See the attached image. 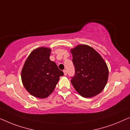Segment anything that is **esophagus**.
I'll list each match as a JSON object with an SVG mask.
<instances>
[{
  "label": "esophagus",
  "instance_id": "esophagus-1",
  "mask_svg": "<svg viewBox=\"0 0 130 130\" xmlns=\"http://www.w3.org/2000/svg\"><path fill=\"white\" fill-rule=\"evenodd\" d=\"M63 73H64L65 75H67V70H65V69H64V70H63Z\"/></svg>",
  "mask_w": 130,
  "mask_h": 130
}]
</instances>
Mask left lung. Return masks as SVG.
Wrapping results in <instances>:
<instances>
[{
	"mask_svg": "<svg viewBox=\"0 0 130 130\" xmlns=\"http://www.w3.org/2000/svg\"><path fill=\"white\" fill-rule=\"evenodd\" d=\"M75 75L71 83L81 96L90 98L100 94L105 87L108 69L101 56L89 46L79 45L71 49Z\"/></svg>",
	"mask_w": 130,
	"mask_h": 130,
	"instance_id": "1",
	"label": "left lung"
}]
</instances>
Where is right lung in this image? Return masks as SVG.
<instances>
[{
	"instance_id": "add662e5",
	"label": "right lung",
	"mask_w": 130,
	"mask_h": 130,
	"mask_svg": "<svg viewBox=\"0 0 130 130\" xmlns=\"http://www.w3.org/2000/svg\"><path fill=\"white\" fill-rule=\"evenodd\" d=\"M51 49L39 47L30 53L21 73L22 81L31 95L39 98L48 96L54 90L63 71L49 59Z\"/></svg>"
}]
</instances>
